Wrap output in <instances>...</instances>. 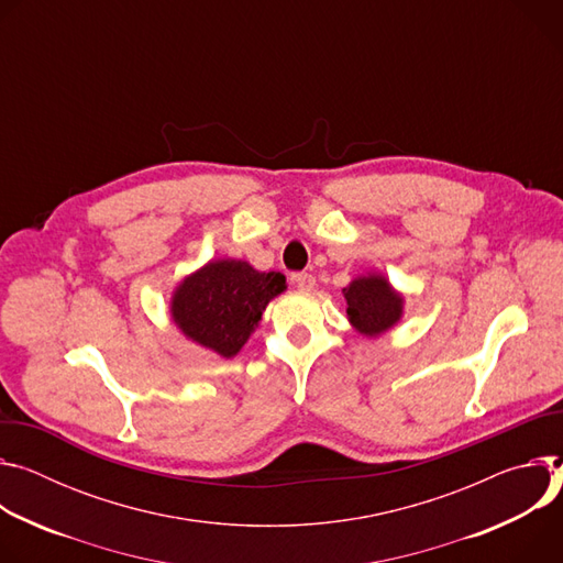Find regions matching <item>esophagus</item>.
<instances>
[{
  "label": "esophagus",
  "instance_id": "1",
  "mask_svg": "<svg viewBox=\"0 0 563 563\" xmlns=\"http://www.w3.org/2000/svg\"><path fill=\"white\" fill-rule=\"evenodd\" d=\"M292 282L299 290H313L316 288V277L310 273H297V275H292Z\"/></svg>",
  "mask_w": 563,
  "mask_h": 563
}]
</instances>
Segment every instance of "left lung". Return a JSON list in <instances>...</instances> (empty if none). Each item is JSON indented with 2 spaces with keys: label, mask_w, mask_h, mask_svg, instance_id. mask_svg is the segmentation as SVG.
<instances>
[{
  "label": "left lung",
  "mask_w": 563,
  "mask_h": 563,
  "mask_svg": "<svg viewBox=\"0 0 563 563\" xmlns=\"http://www.w3.org/2000/svg\"><path fill=\"white\" fill-rule=\"evenodd\" d=\"M346 316L366 335H378L394 327L402 313V299L383 277H362L344 288Z\"/></svg>",
  "instance_id": "8db88e82"
}]
</instances>
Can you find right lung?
I'll return each mask as SVG.
<instances>
[{
  "instance_id": "1",
  "label": "right lung",
  "mask_w": 563,
  "mask_h": 563,
  "mask_svg": "<svg viewBox=\"0 0 563 563\" xmlns=\"http://www.w3.org/2000/svg\"><path fill=\"white\" fill-rule=\"evenodd\" d=\"M286 288L282 273H257L245 262H214L187 277L172 301L178 329L232 357L253 333L268 301Z\"/></svg>"
}]
</instances>
